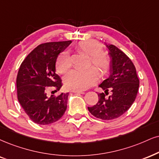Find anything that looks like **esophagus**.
<instances>
[{
    "label": "esophagus",
    "instance_id": "obj_1",
    "mask_svg": "<svg viewBox=\"0 0 159 159\" xmlns=\"http://www.w3.org/2000/svg\"><path fill=\"white\" fill-rule=\"evenodd\" d=\"M71 92H73V93H84L83 91H76V90H72Z\"/></svg>",
    "mask_w": 159,
    "mask_h": 159
}]
</instances>
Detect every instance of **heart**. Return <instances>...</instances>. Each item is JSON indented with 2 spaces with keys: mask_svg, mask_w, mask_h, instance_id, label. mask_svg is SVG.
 Masks as SVG:
<instances>
[{
  "mask_svg": "<svg viewBox=\"0 0 159 159\" xmlns=\"http://www.w3.org/2000/svg\"><path fill=\"white\" fill-rule=\"evenodd\" d=\"M76 49L90 56L91 63L102 75L108 70L111 65V59L107 53L102 52V46L94 40L80 41L76 46ZM71 66V60L69 53L64 51L60 53L56 62V69L59 74H64ZM98 81V74L93 68L86 70H73L65 77V84L68 89L83 91L94 85Z\"/></svg>",
  "mask_w": 159,
  "mask_h": 159,
  "instance_id": "heart-1",
  "label": "heart"
}]
</instances>
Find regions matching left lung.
Returning a JSON list of instances; mask_svg holds the SVG:
<instances>
[{
  "mask_svg": "<svg viewBox=\"0 0 159 159\" xmlns=\"http://www.w3.org/2000/svg\"><path fill=\"white\" fill-rule=\"evenodd\" d=\"M105 46L111 59L110 76L99 85L105 93H98V102L88 109L98 119L111 120L125 113L134 102L139 80L134 63L124 52L113 45L105 43ZM109 89L111 94L107 98Z\"/></svg>",
  "mask_w": 159,
  "mask_h": 159,
  "instance_id": "1",
  "label": "left lung"
}]
</instances>
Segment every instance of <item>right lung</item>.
Returning <instances> with one entry per match:
<instances>
[{
  "mask_svg": "<svg viewBox=\"0 0 159 159\" xmlns=\"http://www.w3.org/2000/svg\"><path fill=\"white\" fill-rule=\"evenodd\" d=\"M71 41L50 42L39 45L25 57L17 76V99L31 120L39 125L58 121L67 108L68 93L46 96L48 87L57 91L62 80L55 73L57 58Z\"/></svg>",
  "mask_w": 159,
  "mask_h": 159,
  "instance_id": "1",
  "label": "right lung"
}]
</instances>
